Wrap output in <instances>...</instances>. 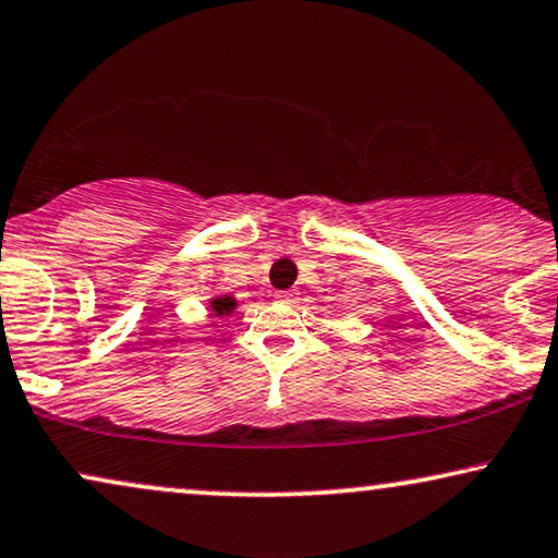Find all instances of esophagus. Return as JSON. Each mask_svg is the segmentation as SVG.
<instances>
[{
    "instance_id": "esophagus-1",
    "label": "esophagus",
    "mask_w": 558,
    "mask_h": 558,
    "mask_svg": "<svg viewBox=\"0 0 558 558\" xmlns=\"http://www.w3.org/2000/svg\"><path fill=\"white\" fill-rule=\"evenodd\" d=\"M274 296H277L279 302H287V305H292V302L296 300V292H294V289H281V292H277Z\"/></svg>"
}]
</instances>
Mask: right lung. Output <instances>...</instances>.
<instances>
[{
  "label": "right lung",
  "instance_id": "add662e5",
  "mask_svg": "<svg viewBox=\"0 0 558 558\" xmlns=\"http://www.w3.org/2000/svg\"><path fill=\"white\" fill-rule=\"evenodd\" d=\"M238 310V300L230 292H213L207 300V317L209 320H222L230 317Z\"/></svg>",
  "mask_w": 558,
  "mask_h": 558
}]
</instances>
